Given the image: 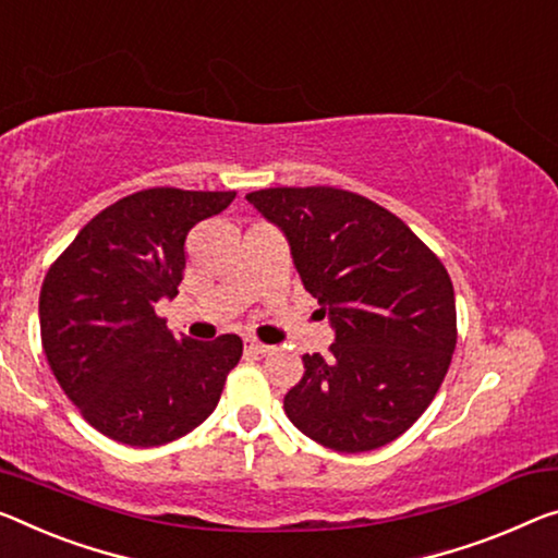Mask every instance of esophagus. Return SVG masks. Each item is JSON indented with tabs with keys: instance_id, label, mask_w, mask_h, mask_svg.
Listing matches in <instances>:
<instances>
[{
	"instance_id": "esophagus-1",
	"label": "esophagus",
	"mask_w": 558,
	"mask_h": 558,
	"mask_svg": "<svg viewBox=\"0 0 558 558\" xmlns=\"http://www.w3.org/2000/svg\"><path fill=\"white\" fill-rule=\"evenodd\" d=\"M244 349L252 351V354H269V351H271L274 347L259 344V341H254V339H246V341H244Z\"/></svg>"
}]
</instances>
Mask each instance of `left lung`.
<instances>
[{
	"label": "left lung",
	"instance_id": "1",
	"mask_svg": "<svg viewBox=\"0 0 558 558\" xmlns=\"http://www.w3.org/2000/svg\"><path fill=\"white\" fill-rule=\"evenodd\" d=\"M246 202L281 229L304 289L329 314L331 354H304L284 397L299 432L333 451L379 449L439 391L457 347V302L444 264L366 196L277 186Z\"/></svg>",
	"mask_w": 558,
	"mask_h": 558
}]
</instances>
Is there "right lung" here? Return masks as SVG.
I'll use <instances>...</instances> for the list:
<instances>
[{
  "mask_svg": "<svg viewBox=\"0 0 558 558\" xmlns=\"http://www.w3.org/2000/svg\"><path fill=\"white\" fill-rule=\"evenodd\" d=\"M236 192L157 186L99 211L51 264L39 294L41 347L82 416L126 447H161L219 404L242 339L174 337L154 314L174 299L186 234Z\"/></svg>",
  "mask_w": 558,
  "mask_h": 558,
  "instance_id": "1",
  "label": "right lung"
}]
</instances>
